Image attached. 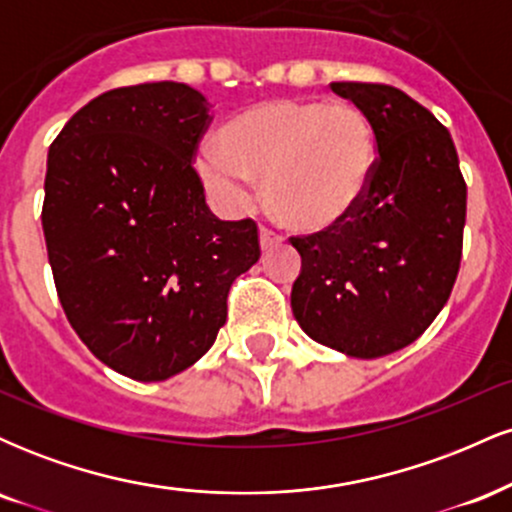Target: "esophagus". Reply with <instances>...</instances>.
<instances>
[{
	"label": "esophagus",
	"mask_w": 512,
	"mask_h": 512,
	"mask_svg": "<svg viewBox=\"0 0 512 512\" xmlns=\"http://www.w3.org/2000/svg\"><path fill=\"white\" fill-rule=\"evenodd\" d=\"M281 243V236L279 233H274L272 228H260V248L267 252V250H272V248H276V245Z\"/></svg>",
	"instance_id": "esophagus-1"
}]
</instances>
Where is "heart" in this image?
<instances>
[{"label": "heart", "mask_w": 512, "mask_h": 512, "mask_svg": "<svg viewBox=\"0 0 512 512\" xmlns=\"http://www.w3.org/2000/svg\"><path fill=\"white\" fill-rule=\"evenodd\" d=\"M378 163L370 117L349 101L274 98L240 113L199 154L211 195L248 207L252 180L286 231L320 236L361 207Z\"/></svg>", "instance_id": "heart-1"}]
</instances>
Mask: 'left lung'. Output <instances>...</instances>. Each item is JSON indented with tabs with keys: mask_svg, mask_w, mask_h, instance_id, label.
<instances>
[{
	"mask_svg": "<svg viewBox=\"0 0 512 512\" xmlns=\"http://www.w3.org/2000/svg\"><path fill=\"white\" fill-rule=\"evenodd\" d=\"M330 88L370 117L378 163L349 221L291 238L301 255L291 308L317 344L378 358L416 342L448 303L462 260L467 185L450 132L424 105L387 84Z\"/></svg>",
	"mask_w": 512,
	"mask_h": 512,
	"instance_id": "8db88e82",
	"label": "left lung"
}]
</instances>
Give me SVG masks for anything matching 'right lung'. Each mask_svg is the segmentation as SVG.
<instances>
[{
  "instance_id": "1",
  "label": "right lung",
  "mask_w": 512,
  "mask_h": 512,
  "mask_svg": "<svg viewBox=\"0 0 512 512\" xmlns=\"http://www.w3.org/2000/svg\"><path fill=\"white\" fill-rule=\"evenodd\" d=\"M209 122L192 86H122L50 146L43 233L64 315L93 356L142 383L207 354L231 284L260 260L257 223L204 202L192 158Z\"/></svg>"
}]
</instances>
